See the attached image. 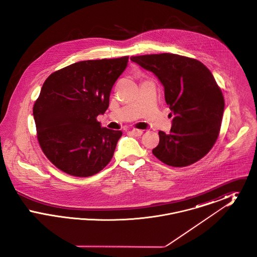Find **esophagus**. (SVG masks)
Segmentation results:
<instances>
[{
	"mask_svg": "<svg viewBox=\"0 0 257 257\" xmlns=\"http://www.w3.org/2000/svg\"><path fill=\"white\" fill-rule=\"evenodd\" d=\"M131 134L135 136V137H141L143 135V131L142 130H138V129H134L131 131Z\"/></svg>",
	"mask_w": 257,
	"mask_h": 257,
	"instance_id": "1",
	"label": "esophagus"
}]
</instances>
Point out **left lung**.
I'll return each instance as SVG.
<instances>
[{
    "instance_id": "obj_1",
    "label": "left lung",
    "mask_w": 257,
    "mask_h": 257,
    "mask_svg": "<svg viewBox=\"0 0 257 257\" xmlns=\"http://www.w3.org/2000/svg\"><path fill=\"white\" fill-rule=\"evenodd\" d=\"M130 59L159 79L174 115L171 133L159 132L154 156L175 168L203 158L219 137L224 110L222 92L210 70L197 60L170 53Z\"/></svg>"
}]
</instances>
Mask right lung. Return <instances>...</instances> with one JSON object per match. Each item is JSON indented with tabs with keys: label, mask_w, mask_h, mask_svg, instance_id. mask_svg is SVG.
<instances>
[{
	"label": "right lung",
	"mask_w": 257,
	"mask_h": 257,
	"mask_svg": "<svg viewBox=\"0 0 257 257\" xmlns=\"http://www.w3.org/2000/svg\"><path fill=\"white\" fill-rule=\"evenodd\" d=\"M128 58L75 62L44 82L34 105L37 140L59 170L87 177L110 163L122 132L101 127L96 117L108 109Z\"/></svg>",
	"instance_id": "right-lung-1"
}]
</instances>
